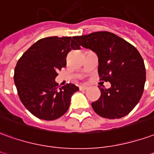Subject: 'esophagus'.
Instances as JSON below:
<instances>
[{
	"mask_svg": "<svg viewBox=\"0 0 154 154\" xmlns=\"http://www.w3.org/2000/svg\"><path fill=\"white\" fill-rule=\"evenodd\" d=\"M79 88H80V90H82V91H85V90H87L88 88V87H87V86H84V85H82V86H80L79 87Z\"/></svg>",
	"mask_w": 154,
	"mask_h": 154,
	"instance_id": "34e87169",
	"label": "esophagus"
}]
</instances>
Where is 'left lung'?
Wrapping results in <instances>:
<instances>
[{
  "label": "left lung",
  "instance_id": "obj_1",
  "mask_svg": "<svg viewBox=\"0 0 154 154\" xmlns=\"http://www.w3.org/2000/svg\"><path fill=\"white\" fill-rule=\"evenodd\" d=\"M76 39L82 47L97 54L100 79L111 83L107 89L98 86L101 96L92 103L93 110L109 119L128 114L139 102L146 81L144 62L140 53L112 32H93Z\"/></svg>",
  "mask_w": 154,
  "mask_h": 154
}]
</instances>
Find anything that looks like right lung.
Masks as SVG:
<instances>
[{"instance_id": "add662e5", "label": "right lung", "mask_w": 154, "mask_h": 154, "mask_svg": "<svg viewBox=\"0 0 154 154\" xmlns=\"http://www.w3.org/2000/svg\"><path fill=\"white\" fill-rule=\"evenodd\" d=\"M77 36H50L37 41L17 62L14 82L21 103L36 118L55 120L68 110L76 85L57 88L58 71L66 66L71 50L80 49Z\"/></svg>"}]
</instances>
